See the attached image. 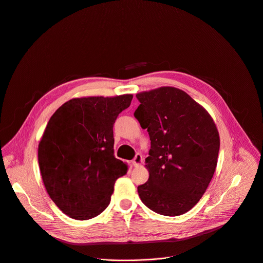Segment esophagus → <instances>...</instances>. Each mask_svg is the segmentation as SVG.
<instances>
[{"mask_svg": "<svg viewBox=\"0 0 263 263\" xmlns=\"http://www.w3.org/2000/svg\"><path fill=\"white\" fill-rule=\"evenodd\" d=\"M142 162H143V157H142L141 153H137L136 156H135V159L133 160V165L135 167H139L142 164Z\"/></svg>", "mask_w": 263, "mask_h": 263, "instance_id": "1", "label": "esophagus"}]
</instances>
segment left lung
<instances>
[{
    "instance_id": "8db88e82",
    "label": "left lung",
    "mask_w": 263,
    "mask_h": 263,
    "mask_svg": "<svg viewBox=\"0 0 263 263\" xmlns=\"http://www.w3.org/2000/svg\"><path fill=\"white\" fill-rule=\"evenodd\" d=\"M135 117L151 147L148 181L138 186L142 202L156 214L187 213L205 193L218 164L220 136L209 113L184 91L161 87L137 95Z\"/></svg>"
}]
</instances>
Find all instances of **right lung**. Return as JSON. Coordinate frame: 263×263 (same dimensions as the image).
Wrapping results in <instances>:
<instances>
[{"label": "right lung", "mask_w": 263, "mask_h": 263, "mask_svg": "<svg viewBox=\"0 0 263 263\" xmlns=\"http://www.w3.org/2000/svg\"><path fill=\"white\" fill-rule=\"evenodd\" d=\"M133 94L72 98L54 113L38 145L45 190L65 215L90 220L108 207L127 166L114 156L113 126Z\"/></svg>", "instance_id": "obj_1"}]
</instances>
